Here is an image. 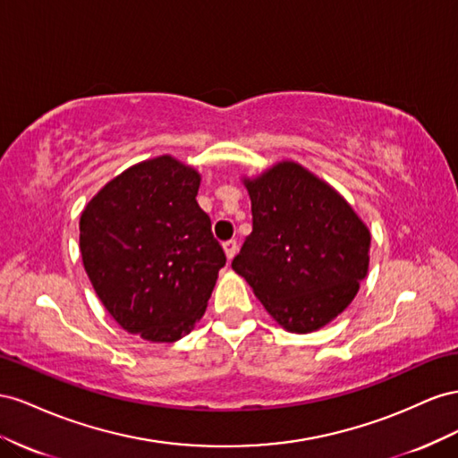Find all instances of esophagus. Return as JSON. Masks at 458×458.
<instances>
[{
	"instance_id": "obj_1",
	"label": "esophagus",
	"mask_w": 458,
	"mask_h": 458,
	"mask_svg": "<svg viewBox=\"0 0 458 458\" xmlns=\"http://www.w3.org/2000/svg\"><path fill=\"white\" fill-rule=\"evenodd\" d=\"M222 247H225V253H226L228 260H232V259H233V255L238 253V242H236V240L225 242V243H222Z\"/></svg>"
}]
</instances>
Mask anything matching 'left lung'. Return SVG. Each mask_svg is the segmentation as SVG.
Masks as SVG:
<instances>
[{
    "label": "left lung",
    "mask_w": 458,
    "mask_h": 458,
    "mask_svg": "<svg viewBox=\"0 0 458 458\" xmlns=\"http://www.w3.org/2000/svg\"><path fill=\"white\" fill-rule=\"evenodd\" d=\"M253 232L232 268L285 330L307 334L344 312L369 272L370 232L351 205L297 163L243 180Z\"/></svg>",
    "instance_id": "1"
}]
</instances>
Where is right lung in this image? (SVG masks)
I'll return each instance as SVG.
<instances>
[{
    "label": "right lung",
    "mask_w": 458,
    "mask_h": 458,
    "mask_svg": "<svg viewBox=\"0 0 458 458\" xmlns=\"http://www.w3.org/2000/svg\"><path fill=\"white\" fill-rule=\"evenodd\" d=\"M199 174L163 155L111 180L81 216L88 278L109 315L148 342L191 332L226 265L195 201Z\"/></svg>",
    "instance_id": "right-lung-1"
}]
</instances>
